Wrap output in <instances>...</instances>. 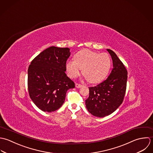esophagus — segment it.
<instances>
[{
    "mask_svg": "<svg viewBox=\"0 0 153 153\" xmlns=\"http://www.w3.org/2000/svg\"><path fill=\"white\" fill-rule=\"evenodd\" d=\"M76 87L77 88H81L82 86V85H80V84H79V83H76Z\"/></svg>",
    "mask_w": 153,
    "mask_h": 153,
    "instance_id": "obj_1",
    "label": "esophagus"
}]
</instances>
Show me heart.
Wrapping results in <instances>:
<instances>
[{"instance_id": "1", "label": "heart", "mask_w": 153, "mask_h": 153, "mask_svg": "<svg viewBox=\"0 0 153 153\" xmlns=\"http://www.w3.org/2000/svg\"><path fill=\"white\" fill-rule=\"evenodd\" d=\"M112 64L111 59L107 53H99L89 50L78 52L74 60H68L65 68L71 78L77 77L83 68V74L91 83L102 81L108 75Z\"/></svg>"}]
</instances>
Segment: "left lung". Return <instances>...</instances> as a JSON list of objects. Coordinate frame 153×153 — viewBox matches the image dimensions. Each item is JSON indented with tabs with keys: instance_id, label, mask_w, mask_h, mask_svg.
<instances>
[{
	"instance_id": "obj_1",
	"label": "left lung",
	"mask_w": 153,
	"mask_h": 153,
	"mask_svg": "<svg viewBox=\"0 0 153 153\" xmlns=\"http://www.w3.org/2000/svg\"><path fill=\"white\" fill-rule=\"evenodd\" d=\"M113 62L108 77L96 86L89 88V96L85 100L88 111L93 116H108L121 105L126 88L127 70L122 61L111 50L106 49Z\"/></svg>"
}]
</instances>
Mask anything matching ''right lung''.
<instances>
[{
    "mask_svg": "<svg viewBox=\"0 0 153 153\" xmlns=\"http://www.w3.org/2000/svg\"><path fill=\"white\" fill-rule=\"evenodd\" d=\"M70 56V48L52 46L31 61L28 70V92L32 102L44 112L59 109L67 91L75 87L65 73Z\"/></svg>",
    "mask_w": 153,
    "mask_h": 153,
    "instance_id": "right-lung-1",
    "label": "right lung"
}]
</instances>
